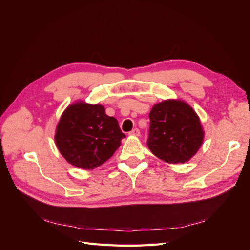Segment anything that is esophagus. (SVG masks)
<instances>
[{
	"label": "esophagus",
	"instance_id": "34e87169",
	"mask_svg": "<svg viewBox=\"0 0 250 250\" xmlns=\"http://www.w3.org/2000/svg\"><path fill=\"white\" fill-rule=\"evenodd\" d=\"M140 133H141V132H140L139 128H134V129H132V130L129 132L130 135H135V137H139Z\"/></svg>",
	"mask_w": 250,
	"mask_h": 250
}]
</instances>
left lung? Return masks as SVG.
I'll return each instance as SVG.
<instances>
[{"instance_id":"8db88e82","label":"left lung","mask_w":250,"mask_h":250,"mask_svg":"<svg viewBox=\"0 0 250 250\" xmlns=\"http://www.w3.org/2000/svg\"><path fill=\"white\" fill-rule=\"evenodd\" d=\"M149 119L147 146L164 162L184 164L200 148L203 131L199 118L184 101L167 100L154 105Z\"/></svg>"}]
</instances>
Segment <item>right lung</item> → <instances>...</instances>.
<instances>
[{"instance_id": "obj_1", "label": "right lung", "mask_w": 250, "mask_h": 250, "mask_svg": "<svg viewBox=\"0 0 250 250\" xmlns=\"http://www.w3.org/2000/svg\"><path fill=\"white\" fill-rule=\"evenodd\" d=\"M126 135L117 119L102 105L84 102L67 107L56 128L55 141L65 160L77 168L92 170L113 155Z\"/></svg>"}]
</instances>
